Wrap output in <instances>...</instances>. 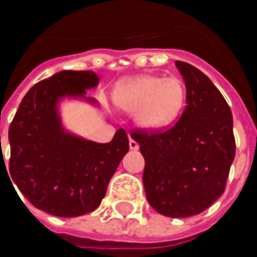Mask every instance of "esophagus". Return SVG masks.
I'll list each match as a JSON object with an SVG mask.
<instances>
[{
    "mask_svg": "<svg viewBox=\"0 0 257 257\" xmlns=\"http://www.w3.org/2000/svg\"><path fill=\"white\" fill-rule=\"evenodd\" d=\"M130 149L132 150H139V143L133 140V139H130Z\"/></svg>",
    "mask_w": 257,
    "mask_h": 257,
    "instance_id": "1",
    "label": "esophagus"
}]
</instances>
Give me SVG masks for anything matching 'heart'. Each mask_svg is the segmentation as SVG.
I'll return each instance as SVG.
<instances>
[{"label":"heart","instance_id":"1","mask_svg":"<svg viewBox=\"0 0 257 257\" xmlns=\"http://www.w3.org/2000/svg\"><path fill=\"white\" fill-rule=\"evenodd\" d=\"M114 98L124 110H139L137 120L144 127L160 128L179 113L184 101V85L176 77L146 75L123 83Z\"/></svg>","mask_w":257,"mask_h":257}]
</instances>
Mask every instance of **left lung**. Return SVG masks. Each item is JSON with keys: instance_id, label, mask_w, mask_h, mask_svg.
<instances>
[{"instance_id": "left-lung-1", "label": "left lung", "mask_w": 257, "mask_h": 257, "mask_svg": "<svg viewBox=\"0 0 257 257\" xmlns=\"http://www.w3.org/2000/svg\"><path fill=\"white\" fill-rule=\"evenodd\" d=\"M186 84L180 118L163 128H133L144 157L146 197L169 217L199 214L224 192L236 142L229 104L207 75L176 61Z\"/></svg>"}]
</instances>
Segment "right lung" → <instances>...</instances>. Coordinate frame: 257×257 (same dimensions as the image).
<instances>
[{"label": "right lung", "mask_w": 257, "mask_h": 257, "mask_svg": "<svg viewBox=\"0 0 257 257\" xmlns=\"http://www.w3.org/2000/svg\"><path fill=\"white\" fill-rule=\"evenodd\" d=\"M97 83L93 71L57 73L28 90L10 124V177L40 210L60 217L93 212L128 152L123 128L110 143H95L65 133L60 125L58 98L84 95Z\"/></svg>", "instance_id": "add662e5"}]
</instances>
